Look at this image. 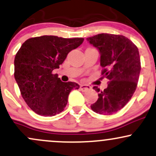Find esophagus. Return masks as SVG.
<instances>
[{"label":"esophagus","mask_w":156,"mask_h":156,"mask_svg":"<svg viewBox=\"0 0 156 156\" xmlns=\"http://www.w3.org/2000/svg\"><path fill=\"white\" fill-rule=\"evenodd\" d=\"M80 89H81V91L87 92V91H89V90H91V87L89 86V85L82 84V85H81V86H80Z\"/></svg>","instance_id":"obj_1"}]
</instances>
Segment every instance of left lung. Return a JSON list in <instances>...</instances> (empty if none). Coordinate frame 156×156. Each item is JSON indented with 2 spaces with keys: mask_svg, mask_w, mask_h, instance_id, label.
Instances as JSON below:
<instances>
[{
  "mask_svg": "<svg viewBox=\"0 0 156 156\" xmlns=\"http://www.w3.org/2000/svg\"><path fill=\"white\" fill-rule=\"evenodd\" d=\"M101 53V75L109 80L108 86L99 92L91 109L101 115H112L121 109L136 90L141 72L138 47L124 35L101 33L87 37Z\"/></svg>",
  "mask_w": 156,
  "mask_h": 156,
  "instance_id": "8db88e82",
  "label": "left lung"
}]
</instances>
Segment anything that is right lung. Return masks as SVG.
Segmentation results:
<instances>
[{"label": "right lung", "instance_id": "right-lung-1", "mask_svg": "<svg viewBox=\"0 0 156 156\" xmlns=\"http://www.w3.org/2000/svg\"><path fill=\"white\" fill-rule=\"evenodd\" d=\"M82 37L54 35L31 37L22 44L15 58V78L29 107L43 116H54L64 110L75 82H62L53 69H58L68 53L83 43Z\"/></svg>", "mask_w": 156, "mask_h": 156}]
</instances>
